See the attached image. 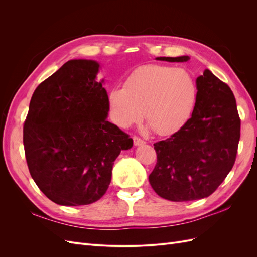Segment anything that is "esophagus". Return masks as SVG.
<instances>
[{
  "instance_id": "1",
  "label": "esophagus",
  "mask_w": 257,
  "mask_h": 257,
  "mask_svg": "<svg viewBox=\"0 0 257 257\" xmlns=\"http://www.w3.org/2000/svg\"><path fill=\"white\" fill-rule=\"evenodd\" d=\"M133 141H134V146H143V145H145L146 143H145V141H143L142 138H139V137H136V136H134L133 137Z\"/></svg>"
}]
</instances>
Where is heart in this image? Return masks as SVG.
Here are the masks:
<instances>
[{
	"label": "heart",
	"instance_id": "obj_1",
	"mask_svg": "<svg viewBox=\"0 0 257 257\" xmlns=\"http://www.w3.org/2000/svg\"><path fill=\"white\" fill-rule=\"evenodd\" d=\"M195 98V82L183 68L150 64L135 69L124 88H113L109 105L119 126L130 127L144 114L148 127L159 135H169L189 119Z\"/></svg>",
	"mask_w": 257,
	"mask_h": 257
}]
</instances>
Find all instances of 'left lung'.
Here are the masks:
<instances>
[{
	"label": "left lung",
	"mask_w": 257,
	"mask_h": 257,
	"mask_svg": "<svg viewBox=\"0 0 257 257\" xmlns=\"http://www.w3.org/2000/svg\"><path fill=\"white\" fill-rule=\"evenodd\" d=\"M155 59L186 62L189 57ZM196 89L191 118L166 141L153 144L158 161L149 182L167 200L208 197L235 164L240 119L234 93L209 69L196 78Z\"/></svg>",
	"instance_id": "left-lung-1"
}]
</instances>
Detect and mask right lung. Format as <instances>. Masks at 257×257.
<instances>
[{
	"mask_svg": "<svg viewBox=\"0 0 257 257\" xmlns=\"http://www.w3.org/2000/svg\"><path fill=\"white\" fill-rule=\"evenodd\" d=\"M94 60L75 59L31 98L23 146L31 177L61 206L89 205L106 193L112 166L133 139L107 120L109 98Z\"/></svg>",
	"mask_w": 257,
	"mask_h": 257,
	"instance_id": "1",
	"label": "right lung"
}]
</instances>
